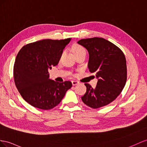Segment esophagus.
<instances>
[{
  "label": "esophagus",
  "instance_id": "1",
  "mask_svg": "<svg viewBox=\"0 0 147 147\" xmlns=\"http://www.w3.org/2000/svg\"><path fill=\"white\" fill-rule=\"evenodd\" d=\"M79 83H80V82H79V81H72V84H73V86H76V85L78 84Z\"/></svg>",
  "mask_w": 147,
  "mask_h": 147
}]
</instances>
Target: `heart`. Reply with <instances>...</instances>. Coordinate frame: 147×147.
I'll return each instance as SVG.
<instances>
[{"mask_svg":"<svg viewBox=\"0 0 147 147\" xmlns=\"http://www.w3.org/2000/svg\"><path fill=\"white\" fill-rule=\"evenodd\" d=\"M73 51L74 55H76L82 52H86V50L83 47L80 46V45H74L73 47Z\"/></svg>","mask_w":147,"mask_h":147,"instance_id":"obj_1","label":"heart"}]
</instances>
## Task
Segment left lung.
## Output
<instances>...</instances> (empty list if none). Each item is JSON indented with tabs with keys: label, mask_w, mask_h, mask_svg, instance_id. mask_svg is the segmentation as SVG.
Here are the masks:
<instances>
[{
	"label": "left lung",
	"mask_w": 147,
	"mask_h": 147,
	"mask_svg": "<svg viewBox=\"0 0 147 147\" xmlns=\"http://www.w3.org/2000/svg\"><path fill=\"white\" fill-rule=\"evenodd\" d=\"M89 53L88 67L96 73L95 88L89 84L81 99L88 106L97 109L107 106L122 92L127 81L125 55L114 44L102 38L82 39L77 42Z\"/></svg>",
	"instance_id": "obj_1"
}]
</instances>
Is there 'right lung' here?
<instances>
[{
  "mask_svg": "<svg viewBox=\"0 0 147 147\" xmlns=\"http://www.w3.org/2000/svg\"><path fill=\"white\" fill-rule=\"evenodd\" d=\"M71 38L42 40L25 45L18 53L13 67L15 84L24 100L43 110L58 105L70 81L56 82L49 79L48 70L58 64L63 49Z\"/></svg>",
  "mask_w": 147,
  "mask_h": 147,
  "instance_id": "add662e5",
  "label": "right lung"
}]
</instances>
